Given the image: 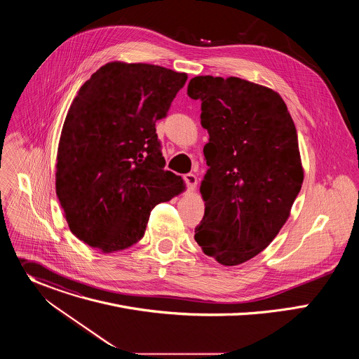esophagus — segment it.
Here are the masks:
<instances>
[{"label":"esophagus","instance_id":"34e87169","mask_svg":"<svg viewBox=\"0 0 359 359\" xmlns=\"http://www.w3.org/2000/svg\"><path fill=\"white\" fill-rule=\"evenodd\" d=\"M183 180H184V184L187 187V190H194L196 184H197V177L193 175V173H187L183 176Z\"/></svg>","mask_w":359,"mask_h":359}]
</instances>
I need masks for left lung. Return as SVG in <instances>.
<instances>
[{
	"label": "left lung",
	"instance_id": "left-lung-1",
	"mask_svg": "<svg viewBox=\"0 0 359 359\" xmlns=\"http://www.w3.org/2000/svg\"><path fill=\"white\" fill-rule=\"evenodd\" d=\"M187 95L201 102L209 132L206 208L194 240L220 264L237 266L262 252L290 216L304 179L297 129L277 92L236 76H196Z\"/></svg>",
	"mask_w": 359,
	"mask_h": 359
}]
</instances>
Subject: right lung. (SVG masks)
Returning a JSON list of instances; mask_svg holds the SVG:
<instances>
[{
	"label": "right lung",
	"mask_w": 359,
	"mask_h": 359,
	"mask_svg": "<svg viewBox=\"0 0 359 359\" xmlns=\"http://www.w3.org/2000/svg\"><path fill=\"white\" fill-rule=\"evenodd\" d=\"M186 79L158 65L109 62L81 86L57 158V196L81 241L104 252L128 248L156 204L183 190L165 170L156 122Z\"/></svg>",
	"instance_id": "obj_1"
}]
</instances>
